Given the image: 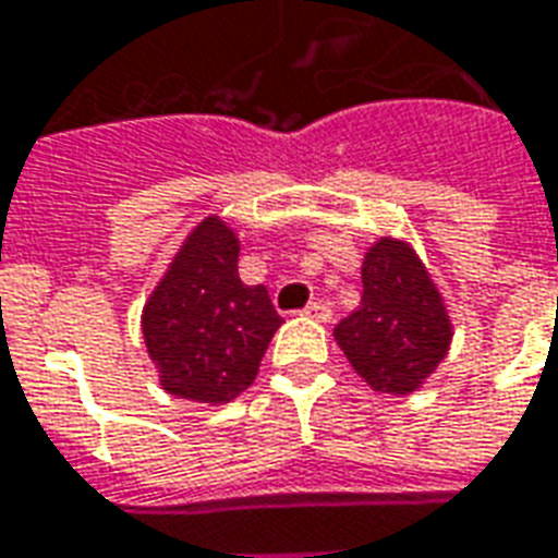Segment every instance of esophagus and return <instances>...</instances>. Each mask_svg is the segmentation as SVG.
Wrapping results in <instances>:
<instances>
[{
  "instance_id": "obj_1",
  "label": "esophagus",
  "mask_w": 558,
  "mask_h": 558,
  "mask_svg": "<svg viewBox=\"0 0 558 558\" xmlns=\"http://www.w3.org/2000/svg\"><path fill=\"white\" fill-rule=\"evenodd\" d=\"M304 314L307 316H314V319H319V323H328L331 319V307H328V302H311L307 307H304Z\"/></svg>"
}]
</instances>
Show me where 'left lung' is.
<instances>
[{
    "label": "left lung",
    "mask_w": 558,
    "mask_h": 558,
    "mask_svg": "<svg viewBox=\"0 0 558 558\" xmlns=\"http://www.w3.org/2000/svg\"><path fill=\"white\" fill-rule=\"evenodd\" d=\"M362 304L335 328L352 371L383 395H412L451 347V319L430 271L407 242L379 239L364 254Z\"/></svg>",
    "instance_id": "1"
}]
</instances>
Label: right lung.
<instances>
[{
  "label": "right lung",
  "instance_id": "right-lung-1",
  "mask_svg": "<svg viewBox=\"0 0 558 558\" xmlns=\"http://www.w3.org/2000/svg\"><path fill=\"white\" fill-rule=\"evenodd\" d=\"M263 283L239 278V235L196 223L143 307V338L167 395L220 407L251 386L280 328Z\"/></svg>",
  "mask_w": 558,
  "mask_h": 558
}]
</instances>
